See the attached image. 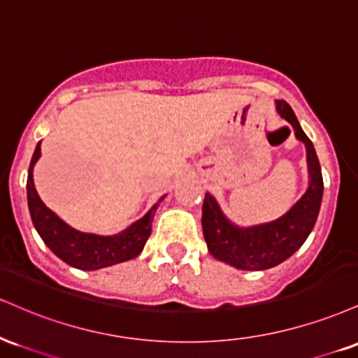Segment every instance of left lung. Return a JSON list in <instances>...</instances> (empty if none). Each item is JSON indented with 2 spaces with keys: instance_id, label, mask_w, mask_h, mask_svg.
<instances>
[{
  "instance_id": "left-lung-1",
  "label": "left lung",
  "mask_w": 358,
  "mask_h": 358,
  "mask_svg": "<svg viewBox=\"0 0 358 358\" xmlns=\"http://www.w3.org/2000/svg\"><path fill=\"white\" fill-rule=\"evenodd\" d=\"M276 112L295 130L303 142L308 164V187L287 213L262 224L238 226L222 213L211 192H206L203 204V234L208 251L214 258L238 270L262 271L276 266L300 250L312 233L323 197L322 167L317 152L301 129L295 112L285 100H276Z\"/></svg>"
}]
</instances>
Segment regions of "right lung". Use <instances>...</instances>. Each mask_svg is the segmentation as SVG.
<instances>
[{"label": "right lung", "mask_w": 358, "mask_h": 358, "mask_svg": "<svg viewBox=\"0 0 358 358\" xmlns=\"http://www.w3.org/2000/svg\"><path fill=\"white\" fill-rule=\"evenodd\" d=\"M40 144L41 142L36 144L31 162H29L27 196L33 226H35L40 238L43 239L45 245L62 262L77 268V270L85 271L100 270V268L112 266V264L129 262V259L141 255L147 239L150 236V231H152L154 214L166 196H162L141 220L132 222L120 233L110 234V236L83 233V231L71 228L65 221L60 220L52 209L46 208L43 201L38 196L35 182H33V169H35L38 159L41 157Z\"/></svg>", "instance_id": "add662e5"}]
</instances>
